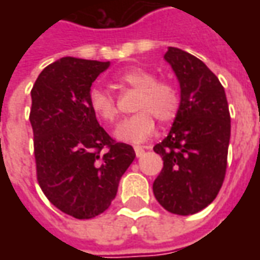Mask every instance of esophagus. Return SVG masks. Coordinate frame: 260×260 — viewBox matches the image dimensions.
I'll list each match as a JSON object with an SVG mask.
<instances>
[{"instance_id":"1","label":"esophagus","mask_w":260,"mask_h":260,"mask_svg":"<svg viewBox=\"0 0 260 260\" xmlns=\"http://www.w3.org/2000/svg\"><path fill=\"white\" fill-rule=\"evenodd\" d=\"M134 149H135V153L138 157H142V156L145 154V149H143L142 146H135Z\"/></svg>"}]
</instances>
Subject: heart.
Returning a JSON list of instances; mask_svg holds the SVG:
<instances>
[{
  "mask_svg": "<svg viewBox=\"0 0 260 260\" xmlns=\"http://www.w3.org/2000/svg\"><path fill=\"white\" fill-rule=\"evenodd\" d=\"M117 83L139 91L132 117L122 119L113 135L118 142L142 143L156 129V119L169 122L175 118L180 110L178 90L169 82H157L156 76L143 68H131L115 76ZM89 108L99 121L111 124L117 117L113 96L102 87H93L87 97Z\"/></svg>",
  "mask_w": 260,
  "mask_h": 260,
  "instance_id": "obj_1",
  "label": "heart"
}]
</instances>
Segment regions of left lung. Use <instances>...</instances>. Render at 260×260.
<instances>
[{"mask_svg": "<svg viewBox=\"0 0 260 260\" xmlns=\"http://www.w3.org/2000/svg\"><path fill=\"white\" fill-rule=\"evenodd\" d=\"M164 59L178 79L181 102L169 135L153 147L163 157L153 193L167 212L188 216L209 206L223 185L229 103L217 76L195 55L169 47Z\"/></svg>", "mask_w": 260, "mask_h": 260, "instance_id": "obj_1", "label": "left lung"}]
</instances>
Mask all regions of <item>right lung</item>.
<instances>
[{
    "label": "right lung",
    "mask_w": 260,
    "mask_h": 260,
    "mask_svg": "<svg viewBox=\"0 0 260 260\" xmlns=\"http://www.w3.org/2000/svg\"><path fill=\"white\" fill-rule=\"evenodd\" d=\"M110 61L64 57L43 69L30 91L37 181L47 199L75 218L107 210L135 150L115 143L87 104Z\"/></svg>",
    "instance_id": "1"
}]
</instances>
